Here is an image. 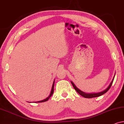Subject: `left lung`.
Segmentation results:
<instances>
[{"label": "left lung", "mask_w": 124, "mask_h": 124, "mask_svg": "<svg viewBox=\"0 0 124 124\" xmlns=\"http://www.w3.org/2000/svg\"><path fill=\"white\" fill-rule=\"evenodd\" d=\"M115 76H114V77H113L112 80V81H111V82L110 83V84L109 85V86H108V87L107 88V89H105V90H103V91H101V92H99V93H85V92H83L82 91H81V90H79L78 88L77 87V86H76L75 85H74V84L72 82V81H71V83H72V84L73 86L74 89H75L76 91H77V92L78 93L79 95H81V96H84V97L85 98H95V97H98V96H100L102 95H103L104 94H105V93H106L107 92V91H108V90H109L110 89V87H111L112 84L113 79H114V78H115Z\"/></svg>", "instance_id": "left-lung-1"}]
</instances>
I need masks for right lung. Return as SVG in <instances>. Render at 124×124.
Wrapping results in <instances>:
<instances>
[{"label":"right lung","mask_w":124,"mask_h":124,"mask_svg":"<svg viewBox=\"0 0 124 124\" xmlns=\"http://www.w3.org/2000/svg\"><path fill=\"white\" fill-rule=\"evenodd\" d=\"M54 84H55V79H54L53 84H52V89H51V93L50 94V95H49L48 97L46 98V99L42 100V101H34V103H41V102H45V101H48V100L50 99V98L52 95L54 93ZM31 103V102H30Z\"/></svg>","instance_id":"1"}]
</instances>
